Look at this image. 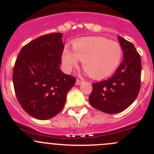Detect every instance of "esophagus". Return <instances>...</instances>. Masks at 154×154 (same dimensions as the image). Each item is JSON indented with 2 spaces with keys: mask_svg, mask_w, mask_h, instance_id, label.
Listing matches in <instances>:
<instances>
[{
  "mask_svg": "<svg viewBox=\"0 0 154 154\" xmlns=\"http://www.w3.org/2000/svg\"><path fill=\"white\" fill-rule=\"evenodd\" d=\"M83 80H79V79H77V80H76V85H80L83 83Z\"/></svg>",
  "mask_w": 154,
  "mask_h": 154,
  "instance_id": "34e87169",
  "label": "esophagus"
}]
</instances>
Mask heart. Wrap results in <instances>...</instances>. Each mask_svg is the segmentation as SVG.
<instances>
[{
  "instance_id": "obj_1",
  "label": "heart",
  "mask_w": 154,
  "mask_h": 154,
  "mask_svg": "<svg viewBox=\"0 0 154 154\" xmlns=\"http://www.w3.org/2000/svg\"><path fill=\"white\" fill-rule=\"evenodd\" d=\"M73 51L65 48L62 60L66 70L71 71L82 60V66L94 79H103L112 74L120 65L123 51L116 42L104 37H87L74 41Z\"/></svg>"
}]
</instances>
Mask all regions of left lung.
<instances>
[{
  "label": "left lung",
  "instance_id": "obj_1",
  "mask_svg": "<svg viewBox=\"0 0 154 154\" xmlns=\"http://www.w3.org/2000/svg\"><path fill=\"white\" fill-rule=\"evenodd\" d=\"M118 38L124 60L110 78L93 83L88 98L94 108L108 114L119 113L130 106L137 97L141 86L140 55L131 42L120 35Z\"/></svg>",
  "mask_w": 154,
  "mask_h": 154
}]
</instances>
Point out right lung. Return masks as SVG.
<instances>
[{
    "label": "right lung",
    "mask_w": 154,
    "mask_h": 154,
    "mask_svg": "<svg viewBox=\"0 0 154 154\" xmlns=\"http://www.w3.org/2000/svg\"><path fill=\"white\" fill-rule=\"evenodd\" d=\"M62 37L60 32H54L32 40L21 48L14 66L17 99L26 112L39 120L60 112L75 84V77L60 68L64 49Z\"/></svg>",
    "instance_id": "1"
}]
</instances>
